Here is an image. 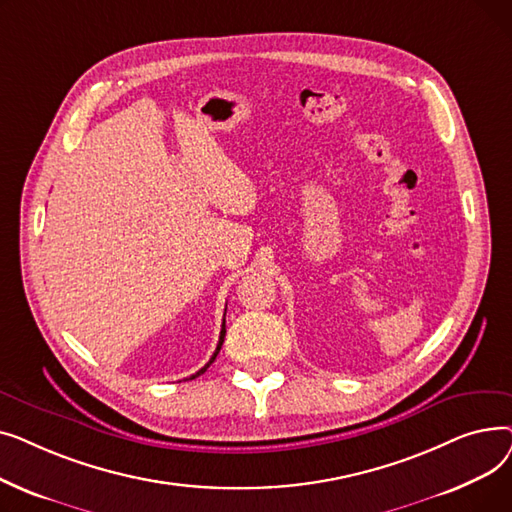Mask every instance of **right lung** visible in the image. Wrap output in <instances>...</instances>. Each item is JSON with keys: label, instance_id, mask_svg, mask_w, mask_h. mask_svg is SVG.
Instances as JSON below:
<instances>
[{"label": "right lung", "instance_id": "add662e5", "mask_svg": "<svg viewBox=\"0 0 512 512\" xmlns=\"http://www.w3.org/2000/svg\"><path fill=\"white\" fill-rule=\"evenodd\" d=\"M224 317H226V315H224ZM224 336H226V319L222 321V332H220V342H218V346H215V353L211 355V359L207 361V365H205V367H201V369H199V371H197L195 375H191V380H193V378H197V375L205 373V371H207V367H209V365H211V363L215 361V357H218V353H220V348H222V344H224Z\"/></svg>", "mask_w": 512, "mask_h": 512}]
</instances>
